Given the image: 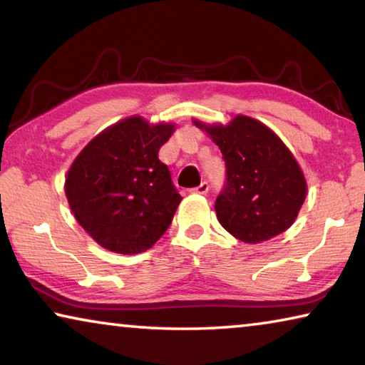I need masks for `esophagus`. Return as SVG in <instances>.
Returning <instances> with one entry per match:
<instances>
[{
  "mask_svg": "<svg viewBox=\"0 0 365 365\" xmlns=\"http://www.w3.org/2000/svg\"><path fill=\"white\" fill-rule=\"evenodd\" d=\"M191 191H193V193H197V195H206L207 191H209V183L207 182H201L196 188H193Z\"/></svg>",
  "mask_w": 365,
  "mask_h": 365,
  "instance_id": "1",
  "label": "esophagus"
}]
</instances>
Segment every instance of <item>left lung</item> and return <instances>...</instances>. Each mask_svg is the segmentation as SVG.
Segmentation results:
<instances>
[{"label":"left lung","mask_w":365,"mask_h":365,"mask_svg":"<svg viewBox=\"0 0 365 365\" xmlns=\"http://www.w3.org/2000/svg\"><path fill=\"white\" fill-rule=\"evenodd\" d=\"M225 160V183L215 200L220 225L245 243H261L287 230L306 197L298 163L277 135L246 115L207 127Z\"/></svg>","instance_id":"left-lung-1"}]
</instances>
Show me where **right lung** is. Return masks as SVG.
Segmentation results:
<instances>
[{
	"instance_id": "1",
	"label": "right lung",
	"mask_w": 365,
	"mask_h": 365,
	"mask_svg": "<svg viewBox=\"0 0 365 365\" xmlns=\"http://www.w3.org/2000/svg\"><path fill=\"white\" fill-rule=\"evenodd\" d=\"M172 132V123L150 125L128 117L91 140L73 160L66 178L67 201L103 248L137 255L169 228L182 196L158 154Z\"/></svg>"
}]
</instances>
